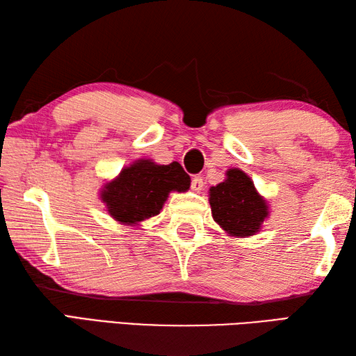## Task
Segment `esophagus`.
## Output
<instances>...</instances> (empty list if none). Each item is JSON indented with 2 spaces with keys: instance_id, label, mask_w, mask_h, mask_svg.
I'll return each instance as SVG.
<instances>
[{
  "instance_id": "34e87169",
  "label": "esophagus",
  "mask_w": 356,
  "mask_h": 356,
  "mask_svg": "<svg viewBox=\"0 0 356 356\" xmlns=\"http://www.w3.org/2000/svg\"><path fill=\"white\" fill-rule=\"evenodd\" d=\"M203 185H205V182H203V179L200 176H195L193 180H191V190L194 193H200L203 190Z\"/></svg>"
}]
</instances>
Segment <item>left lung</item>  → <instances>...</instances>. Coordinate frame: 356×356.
Masks as SVG:
<instances>
[{
  "mask_svg": "<svg viewBox=\"0 0 356 356\" xmlns=\"http://www.w3.org/2000/svg\"><path fill=\"white\" fill-rule=\"evenodd\" d=\"M209 203L214 220L236 237L254 236L269 214L252 180L237 168L226 172L225 182L211 188Z\"/></svg>",
  "mask_w": 356,
  "mask_h": 356,
  "instance_id": "obj_1",
  "label": "left lung"
}]
</instances>
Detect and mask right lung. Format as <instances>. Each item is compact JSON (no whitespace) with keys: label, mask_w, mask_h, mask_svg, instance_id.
Wrapping results in <instances>:
<instances>
[{"label":"right lung","mask_w":356,"mask_h":356,"mask_svg":"<svg viewBox=\"0 0 356 356\" xmlns=\"http://www.w3.org/2000/svg\"><path fill=\"white\" fill-rule=\"evenodd\" d=\"M190 182V176L177 162L156 165L139 161L107 184L101 197L113 218L125 225H138L161 213L168 193L186 191Z\"/></svg>","instance_id":"obj_1"}]
</instances>
